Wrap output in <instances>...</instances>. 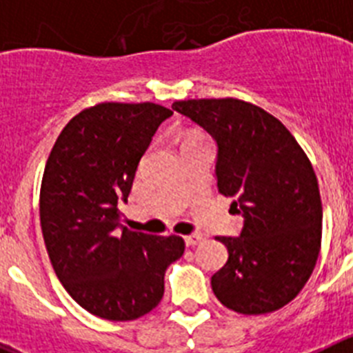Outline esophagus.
I'll return each instance as SVG.
<instances>
[{
	"label": "esophagus",
	"instance_id": "1",
	"mask_svg": "<svg viewBox=\"0 0 353 353\" xmlns=\"http://www.w3.org/2000/svg\"><path fill=\"white\" fill-rule=\"evenodd\" d=\"M183 240H185L187 245H198L201 240H203V235H199V233H191V235H185L183 236Z\"/></svg>",
	"mask_w": 353,
	"mask_h": 353
}]
</instances>
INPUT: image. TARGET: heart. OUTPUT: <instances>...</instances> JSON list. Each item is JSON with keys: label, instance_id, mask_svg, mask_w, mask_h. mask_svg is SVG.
Listing matches in <instances>:
<instances>
[{"label": "heart", "instance_id": "heart-1", "mask_svg": "<svg viewBox=\"0 0 353 353\" xmlns=\"http://www.w3.org/2000/svg\"><path fill=\"white\" fill-rule=\"evenodd\" d=\"M187 141H192V138H191V139H187Z\"/></svg>", "mask_w": 353, "mask_h": 353}]
</instances>
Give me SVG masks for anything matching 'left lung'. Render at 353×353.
<instances>
[{"label": "left lung", "instance_id": "obj_1", "mask_svg": "<svg viewBox=\"0 0 353 353\" xmlns=\"http://www.w3.org/2000/svg\"><path fill=\"white\" fill-rule=\"evenodd\" d=\"M217 143V189L244 217L217 236L228 261L212 276L221 304L242 314L281 310L304 288L322 244V199L310 159L281 121L239 99L173 102Z\"/></svg>", "mask_w": 353, "mask_h": 353}]
</instances>
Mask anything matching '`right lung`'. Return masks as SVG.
<instances>
[{
	"instance_id": "1",
	"label": "right lung",
	"mask_w": 353,
	"mask_h": 353,
	"mask_svg": "<svg viewBox=\"0 0 353 353\" xmlns=\"http://www.w3.org/2000/svg\"><path fill=\"white\" fill-rule=\"evenodd\" d=\"M173 111L154 102L83 109L56 139L40 187V226L52 269L74 301L111 322L150 313L164 274L183 254L182 236L120 224L136 170Z\"/></svg>"
}]
</instances>
